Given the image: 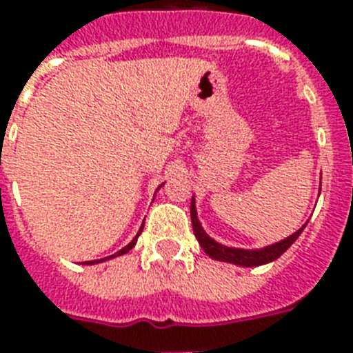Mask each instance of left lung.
I'll use <instances>...</instances> for the list:
<instances>
[{
	"mask_svg": "<svg viewBox=\"0 0 353 353\" xmlns=\"http://www.w3.org/2000/svg\"><path fill=\"white\" fill-rule=\"evenodd\" d=\"M190 218H192V229L194 234L198 238L199 245L203 249L210 258L214 260H220V262L234 263V265H240V268H258V265H263V263L274 262L276 258L282 256L288 249H290L295 240L301 236V232L304 231V227L307 225V221L304 225L295 231L293 234H290L288 238L280 241H274L271 245L260 247V249H241V247H231L223 245L220 241H216L214 238H210L205 229L201 227V221L198 218V210H196V198L192 196V201H190Z\"/></svg>",
	"mask_w": 353,
	"mask_h": 353,
	"instance_id": "8db88e82",
	"label": "left lung"
}]
</instances>
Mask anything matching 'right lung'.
<instances>
[{
  "label": "right lung",
  "mask_w": 353,
  "mask_h": 353,
  "mask_svg": "<svg viewBox=\"0 0 353 353\" xmlns=\"http://www.w3.org/2000/svg\"><path fill=\"white\" fill-rule=\"evenodd\" d=\"M163 185H165V183H161L159 187H157V190H159V188L163 187ZM157 190H155V192H157ZM141 232H143V227H141V229H139V232H137V234H135V238H133V240L130 241V243H128L126 247H122L121 251H117V252H115V254H112V256L101 258V260H88V262H84V263H85V265H95V263L106 262V260H112V258H117V256H122V254H126V252L130 251V249H133V247H135V243H137V238H139V234H141Z\"/></svg>",
  "instance_id": "obj_1"
}]
</instances>
